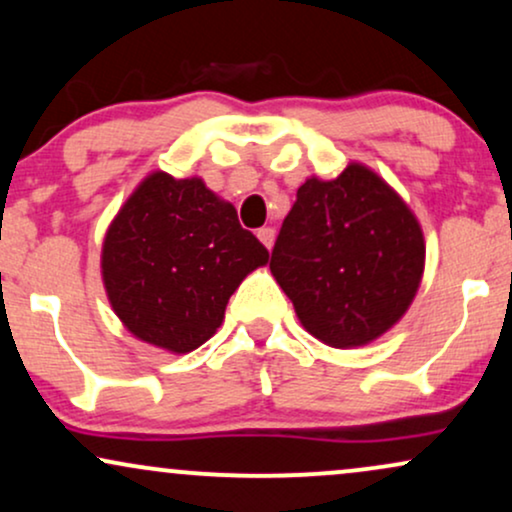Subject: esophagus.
I'll use <instances>...</instances> for the list:
<instances>
[{
    "label": "esophagus",
    "mask_w": 512,
    "mask_h": 512,
    "mask_svg": "<svg viewBox=\"0 0 512 512\" xmlns=\"http://www.w3.org/2000/svg\"><path fill=\"white\" fill-rule=\"evenodd\" d=\"M257 238H260L264 248L271 250V245H274V238H276V231L271 229V226H262V229L257 231Z\"/></svg>",
    "instance_id": "esophagus-1"
}]
</instances>
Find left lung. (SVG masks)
Here are the masks:
<instances>
[{"label":"left lung","mask_w":512,"mask_h":512,"mask_svg":"<svg viewBox=\"0 0 512 512\" xmlns=\"http://www.w3.org/2000/svg\"><path fill=\"white\" fill-rule=\"evenodd\" d=\"M304 331L352 349L390 331L420 288L425 238L404 198L371 167L309 177L269 262Z\"/></svg>","instance_id":"left-lung-1"}]
</instances>
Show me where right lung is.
<instances>
[{
    "label": "right lung",
    "instance_id": "obj_1",
    "mask_svg": "<svg viewBox=\"0 0 512 512\" xmlns=\"http://www.w3.org/2000/svg\"><path fill=\"white\" fill-rule=\"evenodd\" d=\"M269 252L200 177L155 170L113 217L101 248L108 302L134 338L186 354L217 333L229 297Z\"/></svg>",
    "mask_w": 512,
    "mask_h": 512
}]
</instances>
